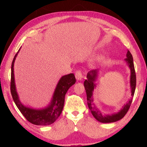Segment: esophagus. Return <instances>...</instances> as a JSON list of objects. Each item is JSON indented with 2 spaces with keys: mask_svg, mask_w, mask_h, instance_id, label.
I'll list each match as a JSON object with an SVG mask.
<instances>
[{
  "mask_svg": "<svg viewBox=\"0 0 147 147\" xmlns=\"http://www.w3.org/2000/svg\"><path fill=\"white\" fill-rule=\"evenodd\" d=\"M82 77H83V75H82V71L80 70H78L76 72V78L77 79L78 81H80L82 79Z\"/></svg>",
  "mask_w": 147,
  "mask_h": 147,
  "instance_id": "1",
  "label": "esophagus"
}]
</instances>
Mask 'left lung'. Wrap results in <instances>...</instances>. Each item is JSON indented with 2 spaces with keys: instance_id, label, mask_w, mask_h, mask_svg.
<instances>
[{
  "instance_id": "8db88e82",
  "label": "left lung",
  "mask_w": 147,
  "mask_h": 147,
  "mask_svg": "<svg viewBox=\"0 0 147 147\" xmlns=\"http://www.w3.org/2000/svg\"><path fill=\"white\" fill-rule=\"evenodd\" d=\"M126 57L125 61L128 63V67L130 69V88H131V95L133 97L134 94V91L136 88V73L134 70V66L133 63V58H132V54L128 51L126 53ZM98 69H93L88 72L87 74V80L84 81V85L85 88L86 95H87V102L88 107H89L90 111H91L92 115L96 118L98 121H99L102 123H110V122H114L118 121L120 119H122L127 112L129 110L130 104L132 103V98L129 100L127 103L124 104L123 108L120 110L117 113L113 114L112 115H102L101 112L98 109L95 107V104L93 103V92L94 88H96L95 82L98 76Z\"/></svg>"
}]
</instances>
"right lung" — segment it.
Masks as SVG:
<instances>
[{"mask_svg":"<svg viewBox=\"0 0 147 147\" xmlns=\"http://www.w3.org/2000/svg\"><path fill=\"white\" fill-rule=\"evenodd\" d=\"M21 48L14 57L11 65V92L16 106L26 119L35 125L47 126L53 124L61 114L63 110L65 96L69 88L76 83V78L74 74L62 76L59 80L54 92L49 105L43 109H33L24 106L19 100L16 90L15 76H14V63Z\"/></svg>","mask_w":147,"mask_h":147,"instance_id":"add662e5","label":"right lung"}]
</instances>
